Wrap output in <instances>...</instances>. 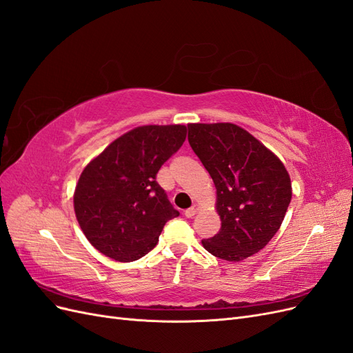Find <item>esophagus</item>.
Instances as JSON below:
<instances>
[{
  "mask_svg": "<svg viewBox=\"0 0 353 353\" xmlns=\"http://www.w3.org/2000/svg\"><path fill=\"white\" fill-rule=\"evenodd\" d=\"M197 212H199V206H197V205H193L190 209H187V210L184 212V215H185L187 218H193Z\"/></svg>",
  "mask_w": 353,
  "mask_h": 353,
  "instance_id": "1",
  "label": "esophagus"
}]
</instances>
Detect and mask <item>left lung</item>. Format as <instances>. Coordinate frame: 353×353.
I'll use <instances>...</instances> for the list:
<instances>
[{
	"instance_id": "left-lung-1",
	"label": "left lung",
	"mask_w": 353,
	"mask_h": 353,
	"mask_svg": "<svg viewBox=\"0 0 353 353\" xmlns=\"http://www.w3.org/2000/svg\"><path fill=\"white\" fill-rule=\"evenodd\" d=\"M188 141L215 184L221 218L219 232L201 240L203 248L223 261L248 259L280 230L292 200L290 175L239 125L188 123Z\"/></svg>"
}]
</instances>
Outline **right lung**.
Here are the masks:
<instances>
[{
	"label": "right lung",
	"mask_w": 353,
	"mask_h": 353,
	"mask_svg": "<svg viewBox=\"0 0 353 353\" xmlns=\"http://www.w3.org/2000/svg\"><path fill=\"white\" fill-rule=\"evenodd\" d=\"M185 137V125L137 126L83 168L73 209L100 253L119 262L140 259L157 244L165 223L179 215L156 175Z\"/></svg>",
	"instance_id": "1"
}]
</instances>
